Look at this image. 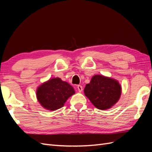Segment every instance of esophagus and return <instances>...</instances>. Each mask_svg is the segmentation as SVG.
I'll use <instances>...</instances> for the list:
<instances>
[{"label": "esophagus", "instance_id": "34e87169", "mask_svg": "<svg viewBox=\"0 0 152 152\" xmlns=\"http://www.w3.org/2000/svg\"><path fill=\"white\" fill-rule=\"evenodd\" d=\"M77 89H78V91H79L80 93L82 91V90H83V88H82V86H80V85L77 86Z\"/></svg>", "mask_w": 152, "mask_h": 152}]
</instances>
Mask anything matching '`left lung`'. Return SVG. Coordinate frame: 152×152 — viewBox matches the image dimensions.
<instances>
[{
    "instance_id": "1",
    "label": "left lung",
    "mask_w": 152,
    "mask_h": 152,
    "mask_svg": "<svg viewBox=\"0 0 152 152\" xmlns=\"http://www.w3.org/2000/svg\"><path fill=\"white\" fill-rule=\"evenodd\" d=\"M84 94L100 110L111 108L120 98L121 87L118 81L103 75H94L84 88Z\"/></svg>"
}]
</instances>
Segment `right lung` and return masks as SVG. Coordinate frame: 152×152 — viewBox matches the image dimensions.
Masks as SVG:
<instances>
[{"instance_id":"1","label":"right lung","mask_w":152,"mask_h":152,"mask_svg":"<svg viewBox=\"0 0 152 152\" xmlns=\"http://www.w3.org/2000/svg\"><path fill=\"white\" fill-rule=\"evenodd\" d=\"M75 94L73 87L59 78H53L42 84L37 91V98L44 108L56 110L63 107L66 100Z\"/></svg>"}]
</instances>
